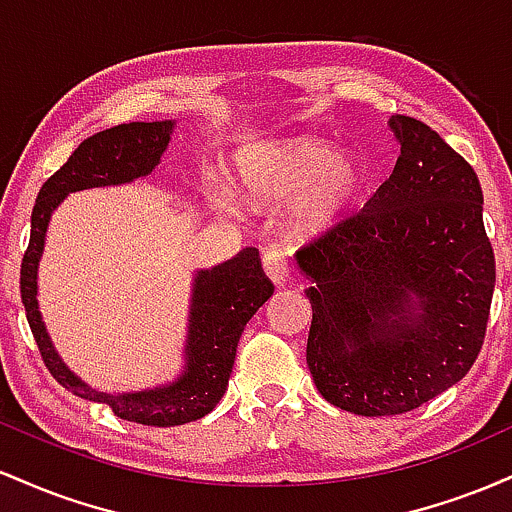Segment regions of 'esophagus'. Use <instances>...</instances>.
<instances>
[{"instance_id":"1","label":"esophagus","mask_w":512,"mask_h":512,"mask_svg":"<svg viewBox=\"0 0 512 512\" xmlns=\"http://www.w3.org/2000/svg\"><path fill=\"white\" fill-rule=\"evenodd\" d=\"M262 267L269 279H272L276 286H281L286 279H289V252L279 248V245H272V248L264 250Z\"/></svg>"}]
</instances>
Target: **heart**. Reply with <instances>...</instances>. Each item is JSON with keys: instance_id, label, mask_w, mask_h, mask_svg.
Instances as JSON below:
<instances>
[{"instance_id": "heart-1", "label": "heart", "mask_w": 512, "mask_h": 512, "mask_svg": "<svg viewBox=\"0 0 512 512\" xmlns=\"http://www.w3.org/2000/svg\"><path fill=\"white\" fill-rule=\"evenodd\" d=\"M233 173L248 202L279 204L293 197L289 223L298 238L337 226L366 187L361 163L320 139L245 146L233 158Z\"/></svg>"}]
</instances>
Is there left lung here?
<instances>
[{
    "label": "left lung",
    "instance_id": "8db88e82",
    "mask_svg": "<svg viewBox=\"0 0 512 512\" xmlns=\"http://www.w3.org/2000/svg\"><path fill=\"white\" fill-rule=\"evenodd\" d=\"M390 129V178L296 255L313 281L310 375L327 402L361 416L404 414L460 383L496 284L474 168L421 120L392 115Z\"/></svg>",
    "mask_w": 512,
    "mask_h": 512
}]
</instances>
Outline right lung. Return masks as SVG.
Wrapping results in <instances>:
<instances>
[{
    "label": "right lung",
    "instance_id": "add662e5",
    "mask_svg": "<svg viewBox=\"0 0 512 512\" xmlns=\"http://www.w3.org/2000/svg\"><path fill=\"white\" fill-rule=\"evenodd\" d=\"M173 125L170 120L129 122L84 139L67 163L40 187L31 214V240L21 262V301L52 378L76 397L108 404L120 419L161 428L202 419L226 392L240 334L274 293V284L262 269L260 252L245 248L233 260L195 274L185 370L175 383L125 395L93 390L57 356L38 310V262L43 257L50 216L62 199L76 190L122 185L149 175L166 151Z\"/></svg>",
    "mask_w": 512,
    "mask_h": 512
}]
</instances>
